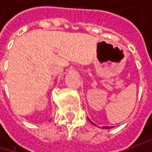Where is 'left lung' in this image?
Listing matches in <instances>:
<instances>
[{
    "instance_id": "8db88e82",
    "label": "left lung",
    "mask_w": 152,
    "mask_h": 152,
    "mask_svg": "<svg viewBox=\"0 0 152 152\" xmlns=\"http://www.w3.org/2000/svg\"><path fill=\"white\" fill-rule=\"evenodd\" d=\"M89 120H90V119H89ZM90 122H91V123L92 124H93V125H96V124H94L93 122H91V120H90ZM111 128H113V127H110V126H103V127H102V129H111Z\"/></svg>"
}]
</instances>
